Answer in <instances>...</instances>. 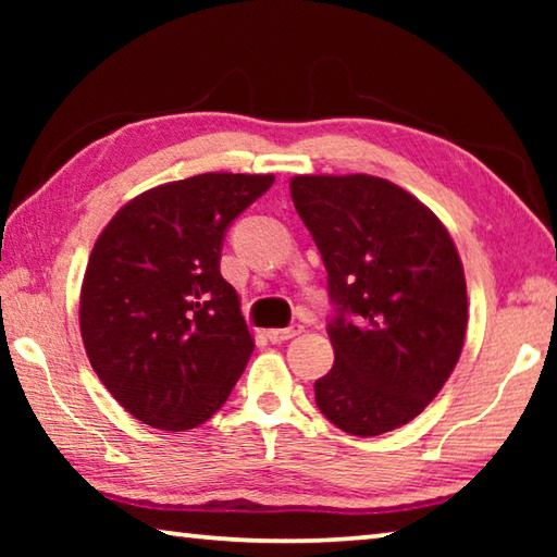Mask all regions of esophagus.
<instances>
[{"instance_id": "obj_1", "label": "esophagus", "mask_w": 557, "mask_h": 557, "mask_svg": "<svg viewBox=\"0 0 557 557\" xmlns=\"http://www.w3.org/2000/svg\"><path fill=\"white\" fill-rule=\"evenodd\" d=\"M301 324H289V326H285V329H268V338L272 344H282V342H287V338H295L297 334H301Z\"/></svg>"}]
</instances>
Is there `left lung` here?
<instances>
[{
  "label": "left lung",
  "mask_w": 557,
  "mask_h": 557,
  "mask_svg": "<svg viewBox=\"0 0 557 557\" xmlns=\"http://www.w3.org/2000/svg\"><path fill=\"white\" fill-rule=\"evenodd\" d=\"M292 201L322 252L334 366L314 383L338 430L375 437L428 408L459 361L467 282L445 225L369 174L295 176Z\"/></svg>",
  "instance_id": "obj_1"
}]
</instances>
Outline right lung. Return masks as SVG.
<instances>
[{
	"label": "right lung",
	"mask_w": 557,
	"mask_h": 557,
	"mask_svg": "<svg viewBox=\"0 0 557 557\" xmlns=\"http://www.w3.org/2000/svg\"><path fill=\"white\" fill-rule=\"evenodd\" d=\"M272 174H199L115 213L90 252L81 334L92 371L149 428H199L228 400L252 354L235 289L221 275L231 223Z\"/></svg>",
	"instance_id": "right-lung-1"
}]
</instances>
